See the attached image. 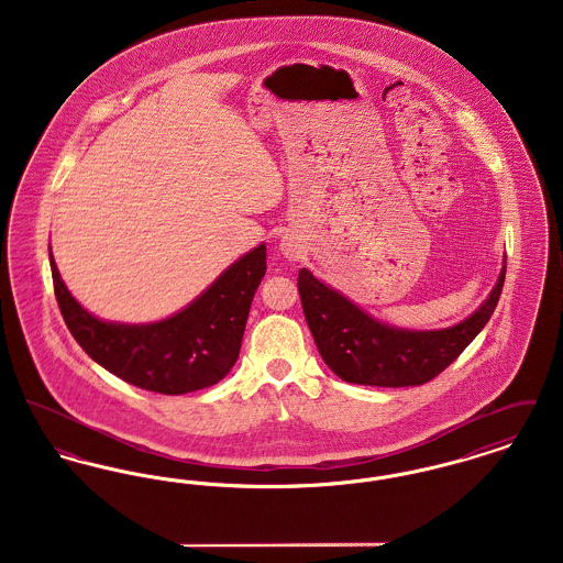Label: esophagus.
Instances as JSON below:
<instances>
[{
	"mask_svg": "<svg viewBox=\"0 0 563 563\" xmlns=\"http://www.w3.org/2000/svg\"><path fill=\"white\" fill-rule=\"evenodd\" d=\"M280 253L289 260V262H299L303 257V244L297 241L295 236H285L280 241Z\"/></svg>",
	"mask_w": 563,
	"mask_h": 563,
	"instance_id": "esophagus-1",
	"label": "esophagus"
}]
</instances>
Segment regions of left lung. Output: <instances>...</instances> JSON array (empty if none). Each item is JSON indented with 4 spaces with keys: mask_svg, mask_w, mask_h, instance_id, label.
Here are the masks:
<instances>
[{
    "mask_svg": "<svg viewBox=\"0 0 563 563\" xmlns=\"http://www.w3.org/2000/svg\"><path fill=\"white\" fill-rule=\"evenodd\" d=\"M507 262L489 297L468 319L448 329L411 331L375 321L349 297L327 287L310 269H299L297 289L306 322L327 367L361 386H420L450 367L496 310Z\"/></svg>",
    "mask_w": 563,
    "mask_h": 563,
    "instance_id": "left-lung-1",
    "label": "left lung"
}]
</instances>
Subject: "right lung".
Returning <instances> with one entry per match:
<instances>
[{
  "label": "right lung",
  "mask_w": 563,
  "mask_h": 563,
  "mask_svg": "<svg viewBox=\"0 0 563 563\" xmlns=\"http://www.w3.org/2000/svg\"><path fill=\"white\" fill-rule=\"evenodd\" d=\"M54 295L81 350L109 374L161 395L209 388L234 367L251 301L266 274V244L242 255L188 308L158 322H108L67 291L51 253Z\"/></svg>",
  "instance_id": "right-lung-1"
}]
</instances>
